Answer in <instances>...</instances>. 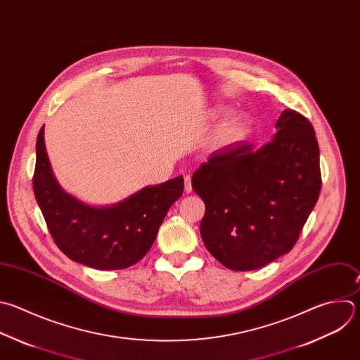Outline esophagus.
Masks as SVG:
<instances>
[{
  "instance_id": "esophagus-1",
  "label": "esophagus",
  "mask_w": 360,
  "mask_h": 360,
  "mask_svg": "<svg viewBox=\"0 0 360 360\" xmlns=\"http://www.w3.org/2000/svg\"><path fill=\"white\" fill-rule=\"evenodd\" d=\"M185 192L191 193L192 192V185H191V175H185Z\"/></svg>"
}]
</instances>
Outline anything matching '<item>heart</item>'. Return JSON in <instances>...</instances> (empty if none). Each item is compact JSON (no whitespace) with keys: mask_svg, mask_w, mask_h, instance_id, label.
I'll return each mask as SVG.
<instances>
[{"mask_svg":"<svg viewBox=\"0 0 360 360\" xmlns=\"http://www.w3.org/2000/svg\"><path fill=\"white\" fill-rule=\"evenodd\" d=\"M249 127V122L245 115H233L217 127L213 136V144L217 147L230 146L245 137Z\"/></svg>","mask_w":360,"mask_h":360,"instance_id":"obj_1","label":"heart"}]
</instances>
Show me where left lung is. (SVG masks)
<instances>
[{"label":"left lung","mask_w":360,"mask_h":360,"mask_svg":"<svg viewBox=\"0 0 360 360\" xmlns=\"http://www.w3.org/2000/svg\"><path fill=\"white\" fill-rule=\"evenodd\" d=\"M276 129L260 148L237 143L213 153L192 176L206 207L202 240L234 271L262 269L288 253L319 196V147L312 124L295 110H285Z\"/></svg>","instance_id":"left-lung-1"}]
</instances>
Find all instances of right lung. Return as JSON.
<instances>
[{"instance_id": "add662e5", "label": "right lung", "mask_w": 360, "mask_h": 360, "mask_svg": "<svg viewBox=\"0 0 360 360\" xmlns=\"http://www.w3.org/2000/svg\"><path fill=\"white\" fill-rule=\"evenodd\" d=\"M34 192L56 246L70 260L97 270H122L151 249L169 207L182 196L184 176L146 186L110 206H91L56 181L44 139L37 140Z\"/></svg>"}]
</instances>
